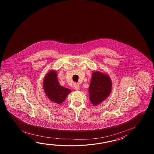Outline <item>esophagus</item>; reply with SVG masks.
<instances>
[{
  "mask_svg": "<svg viewBox=\"0 0 154 154\" xmlns=\"http://www.w3.org/2000/svg\"><path fill=\"white\" fill-rule=\"evenodd\" d=\"M74 88L76 90H79L80 89V86L77 83H74Z\"/></svg>",
  "mask_w": 154,
  "mask_h": 154,
  "instance_id": "esophagus-1",
  "label": "esophagus"
}]
</instances>
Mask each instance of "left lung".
Instances as JSON below:
<instances>
[{"label": "left lung", "mask_w": 154, "mask_h": 154, "mask_svg": "<svg viewBox=\"0 0 154 154\" xmlns=\"http://www.w3.org/2000/svg\"><path fill=\"white\" fill-rule=\"evenodd\" d=\"M112 81L108 74L100 72H94L88 88L89 100L96 106L106 100L112 90Z\"/></svg>", "instance_id": "left-lung-1"}]
</instances>
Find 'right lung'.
Segmentation results:
<instances>
[{"label":"right lung","instance_id":"add662e5","mask_svg":"<svg viewBox=\"0 0 154 154\" xmlns=\"http://www.w3.org/2000/svg\"><path fill=\"white\" fill-rule=\"evenodd\" d=\"M43 89L49 100L57 104H61L72 91L60 85L57 78V73L52 70L46 74L43 79Z\"/></svg>","mask_w":154,"mask_h":154}]
</instances>
